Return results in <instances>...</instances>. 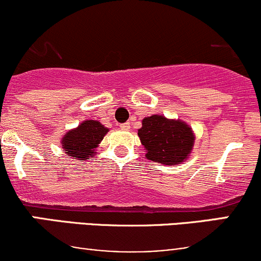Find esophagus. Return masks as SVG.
<instances>
[{"label": "esophagus", "mask_w": 261, "mask_h": 261, "mask_svg": "<svg viewBox=\"0 0 261 261\" xmlns=\"http://www.w3.org/2000/svg\"><path fill=\"white\" fill-rule=\"evenodd\" d=\"M120 128L124 131L130 130V122H124V124H120Z\"/></svg>", "instance_id": "34e87169"}]
</instances>
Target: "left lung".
Here are the masks:
<instances>
[{"instance_id":"left-lung-1","label":"left lung","mask_w":261,"mask_h":261,"mask_svg":"<svg viewBox=\"0 0 261 261\" xmlns=\"http://www.w3.org/2000/svg\"><path fill=\"white\" fill-rule=\"evenodd\" d=\"M137 135L145 147L146 158L166 166L187 161L195 142V134L187 122L163 115L143 119Z\"/></svg>"}]
</instances>
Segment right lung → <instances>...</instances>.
Wrapping results in <instances>:
<instances>
[{
	"instance_id": "1",
	"label": "right lung",
	"mask_w": 261,
	"mask_h": 261,
	"mask_svg": "<svg viewBox=\"0 0 261 261\" xmlns=\"http://www.w3.org/2000/svg\"><path fill=\"white\" fill-rule=\"evenodd\" d=\"M109 128L98 120H85L71 128L61 139L62 149L73 160L88 161L94 157L95 148L108 134Z\"/></svg>"
}]
</instances>
